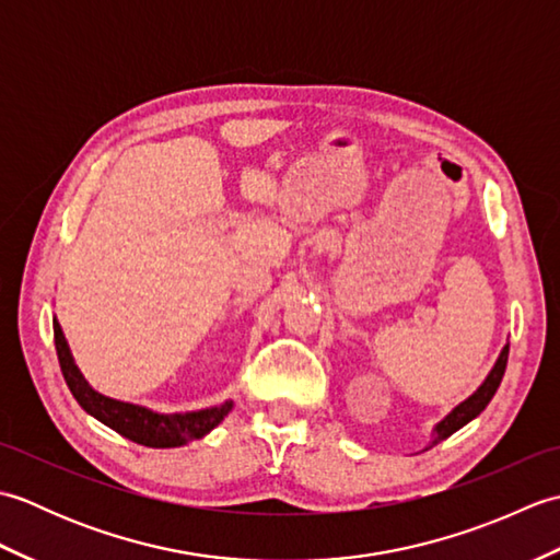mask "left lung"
I'll use <instances>...</instances> for the list:
<instances>
[{
	"label": "left lung",
	"instance_id": "obj_1",
	"mask_svg": "<svg viewBox=\"0 0 560 560\" xmlns=\"http://www.w3.org/2000/svg\"><path fill=\"white\" fill-rule=\"evenodd\" d=\"M508 351H510V343H505L503 351L498 353V359H495V363H493V368H491V373L486 375V380H483V383L479 385V389L474 392V395H469V397L464 399V401H459L457 407L452 409V411L445 416L443 421H438V423H435L433 433H431V443L425 445V450H428V447H433V445H438L440 440L450 438L452 433H457L462 425H467L469 421L477 419V416H479L486 407H489V401L493 399L495 389L501 387V380H503V375H505Z\"/></svg>",
	"mask_w": 560,
	"mask_h": 560
}]
</instances>
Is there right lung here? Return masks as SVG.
Returning <instances> with one entry per match:
<instances>
[{
	"mask_svg": "<svg viewBox=\"0 0 560 560\" xmlns=\"http://www.w3.org/2000/svg\"><path fill=\"white\" fill-rule=\"evenodd\" d=\"M52 329H55V349L59 368H62V375L71 389V395L81 404V409L91 413L93 419H98L115 433L122 438L135 440L139 445L147 447H180L192 443V440L205 438L211 433L225 416L233 409V399L221 401L217 407L197 409V411H175V413H161L141 407V404L132 401H120L113 397H105L101 392L89 385V380L81 375L79 365L74 363V355L67 343V337L62 331V325L52 317Z\"/></svg>",
	"mask_w": 560,
	"mask_h": 560,
	"instance_id": "obj_1",
	"label": "right lung"
}]
</instances>
